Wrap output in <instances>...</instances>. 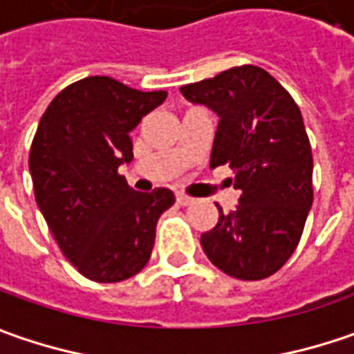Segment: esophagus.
I'll use <instances>...</instances> for the list:
<instances>
[{"label":"esophagus","mask_w":354,"mask_h":354,"mask_svg":"<svg viewBox=\"0 0 354 354\" xmlns=\"http://www.w3.org/2000/svg\"><path fill=\"white\" fill-rule=\"evenodd\" d=\"M177 203H179V205H183V207H187V205H191V203H193V201H195V198L193 197H189V195H185V193H177Z\"/></svg>","instance_id":"34e87169"}]
</instances>
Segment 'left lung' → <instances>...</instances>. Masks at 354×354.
Wrapping results in <instances>:
<instances>
[{
  "label": "left lung",
  "instance_id": "obj_1",
  "mask_svg": "<svg viewBox=\"0 0 354 354\" xmlns=\"http://www.w3.org/2000/svg\"><path fill=\"white\" fill-rule=\"evenodd\" d=\"M189 102L218 116L211 169L228 163L240 198L201 236L207 258L238 279H264L288 262L313 203V157L290 92L264 68L244 64L181 86Z\"/></svg>",
  "mask_w": 354,
  "mask_h": 354
}]
</instances>
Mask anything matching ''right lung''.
Returning <instances> with one entry per match:
<instances>
[{
	"instance_id": "add662e5",
	"label": "right lung",
	"mask_w": 354,
	"mask_h": 354,
	"mask_svg": "<svg viewBox=\"0 0 354 354\" xmlns=\"http://www.w3.org/2000/svg\"><path fill=\"white\" fill-rule=\"evenodd\" d=\"M167 98L110 76H88L48 104L31 143L35 201L66 260L92 281L114 283L147 264L169 189L138 193L118 169L131 163L143 116Z\"/></svg>"
}]
</instances>
